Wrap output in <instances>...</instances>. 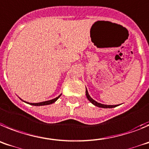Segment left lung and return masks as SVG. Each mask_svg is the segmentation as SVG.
Listing matches in <instances>:
<instances>
[{
    "instance_id": "obj_1",
    "label": "left lung",
    "mask_w": 149,
    "mask_h": 149,
    "mask_svg": "<svg viewBox=\"0 0 149 149\" xmlns=\"http://www.w3.org/2000/svg\"><path fill=\"white\" fill-rule=\"evenodd\" d=\"M85 93H86V96L87 98H88V100H89L92 104H94L95 106H97L99 107V108H114V107L118 106V104H115V105H108V104H101V103L100 102H97L95 101L94 100H93V99L91 97V96H90L89 93H88V90H87V88H86V92H85Z\"/></svg>"
}]
</instances>
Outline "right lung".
<instances>
[{
  "mask_svg": "<svg viewBox=\"0 0 149 149\" xmlns=\"http://www.w3.org/2000/svg\"><path fill=\"white\" fill-rule=\"evenodd\" d=\"M61 95H59V96H57V97L55 98V99H53V100H48V101L41 102H38V103H29V102H26V103H28V104H31V105H35V106H41V105H47V104H53V103H54L55 102H56V100H58V98L61 96ZM24 102H25V101H24Z\"/></svg>",
  "mask_w": 149,
  "mask_h": 149,
  "instance_id": "obj_1",
  "label": "right lung"
}]
</instances>
